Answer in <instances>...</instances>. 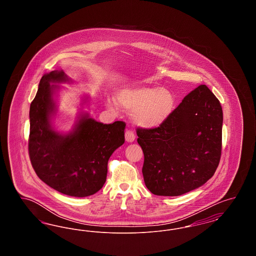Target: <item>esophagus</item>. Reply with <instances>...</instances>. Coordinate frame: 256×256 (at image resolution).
Returning a JSON list of instances; mask_svg holds the SVG:
<instances>
[{
  "instance_id": "34e87169",
  "label": "esophagus",
  "mask_w": 256,
  "mask_h": 256,
  "mask_svg": "<svg viewBox=\"0 0 256 256\" xmlns=\"http://www.w3.org/2000/svg\"><path fill=\"white\" fill-rule=\"evenodd\" d=\"M124 137H126V142L132 143V142H134V139H135V134H134L132 130H126V134H124Z\"/></svg>"
}]
</instances>
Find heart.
Masks as SVG:
<instances>
[{
    "instance_id": "1",
    "label": "heart",
    "mask_w": 256,
    "mask_h": 256,
    "mask_svg": "<svg viewBox=\"0 0 256 256\" xmlns=\"http://www.w3.org/2000/svg\"><path fill=\"white\" fill-rule=\"evenodd\" d=\"M118 102L124 110L134 111V122L138 126L156 128L169 116L174 98L163 88L138 87L122 90Z\"/></svg>"
}]
</instances>
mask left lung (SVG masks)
<instances>
[{
  "label": "left lung",
  "mask_w": 256,
  "mask_h": 256,
  "mask_svg": "<svg viewBox=\"0 0 256 256\" xmlns=\"http://www.w3.org/2000/svg\"><path fill=\"white\" fill-rule=\"evenodd\" d=\"M222 110L206 86H198L158 128H137L143 176L154 195L180 196L204 185L219 165Z\"/></svg>",
  "instance_id": "8db88e82"
}]
</instances>
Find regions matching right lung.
<instances>
[{
    "label": "right lung",
    "mask_w": 256,
    "mask_h": 256,
    "mask_svg": "<svg viewBox=\"0 0 256 256\" xmlns=\"http://www.w3.org/2000/svg\"><path fill=\"white\" fill-rule=\"evenodd\" d=\"M63 71L44 74L30 108L28 154L38 178L52 189L71 196L94 195L104 186L108 162L124 143L126 122L102 124L82 114L73 130L56 132L50 118L56 113L54 91L66 82Z\"/></svg>",
    "instance_id": "1"
}]
</instances>
